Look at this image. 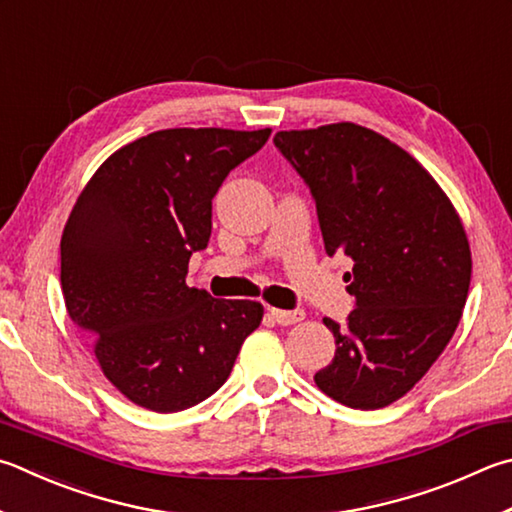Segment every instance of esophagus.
Wrapping results in <instances>:
<instances>
[{"label":"esophagus","instance_id":"34e87169","mask_svg":"<svg viewBox=\"0 0 512 512\" xmlns=\"http://www.w3.org/2000/svg\"><path fill=\"white\" fill-rule=\"evenodd\" d=\"M268 313L273 315V320L277 324H295L304 318V311H282V309H268Z\"/></svg>","mask_w":512,"mask_h":512}]
</instances>
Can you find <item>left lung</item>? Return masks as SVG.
I'll list each match as a JSON object with an SVG mask.
<instances>
[{
  "label": "left lung",
  "instance_id": "obj_1",
  "mask_svg": "<svg viewBox=\"0 0 512 512\" xmlns=\"http://www.w3.org/2000/svg\"><path fill=\"white\" fill-rule=\"evenodd\" d=\"M275 147L315 199L327 255L353 259L347 324L324 318L336 356L315 385L353 410L403 398L448 347L466 306L472 257L432 174L374 129L333 123L277 132Z\"/></svg>",
  "mask_w": 512,
  "mask_h": 512
}]
</instances>
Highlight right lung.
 Returning <instances> with one entry per match:
<instances>
[{"label":"right lung","mask_w":512,"mask_h":512,"mask_svg":"<svg viewBox=\"0 0 512 512\" xmlns=\"http://www.w3.org/2000/svg\"><path fill=\"white\" fill-rule=\"evenodd\" d=\"M271 129L176 127L120 147L80 192L60 241L73 324L129 401L181 412L226 383L264 306L185 284L208 246L212 199Z\"/></svg>","instance_id":"obj_1"}]
</instances>
